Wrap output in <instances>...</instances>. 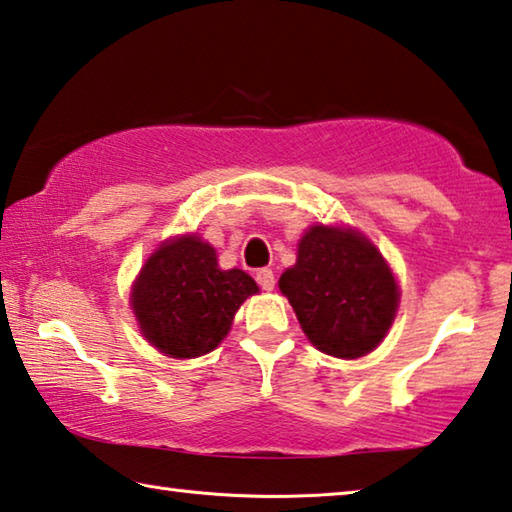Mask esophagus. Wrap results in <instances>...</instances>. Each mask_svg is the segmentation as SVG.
I'll return each mask as SVG.
<instances>
[{"label":"esophagus","instance_id":"obj_1","mask_svg":"<svg viewBox=\"0 0 512 512\" xmlns=\"http://www.w3.org/2000/svg\"><path fill=\"white\" fill-rule=\"evenodd\" d=\"M255 280H257V284L264 291H273L275 289V275H273L271 268H257Z\"/></svg>","mask_w":512,"mask_h":512}]
</instances>
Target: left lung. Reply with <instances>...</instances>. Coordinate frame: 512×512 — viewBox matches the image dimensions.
Segmentation results:
<instances>
[{"instance_id":"1","label":"left lung","mask_w":512,"mask_h":512,"mask_svg":"<svg viewBox=\"0 0 512 512\" xmlns=\"http://www.w3.org/2000/svg\"><path fill=\"white\" fill-rule=\"evenodd\" d=\"M302 332L320 352L357 359L375 350L397 309V284L384 257L359 232L314 225L298 262L280 277Z\"/></svg>"}]
</instances>
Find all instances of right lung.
I'll use <instances>...</instances> for the list:
<instances>
[{"label":"right lung","mask_w":512,"mask_h":512,"mask_svg":"<svg viewBox=\"0 0 512 512\" xmlns=\"http://www.w3.org/2000/svg\"><path fill=\"white\" fill-rule=\"evenodd\" d=\"M257 284L248 273L221 271L210 244L180 237L155 250L137 277L131 305L146 341L176 359L212 352L235 311Z\"/></svg>","instance_id":"right-lung-1"}]
</instances>
